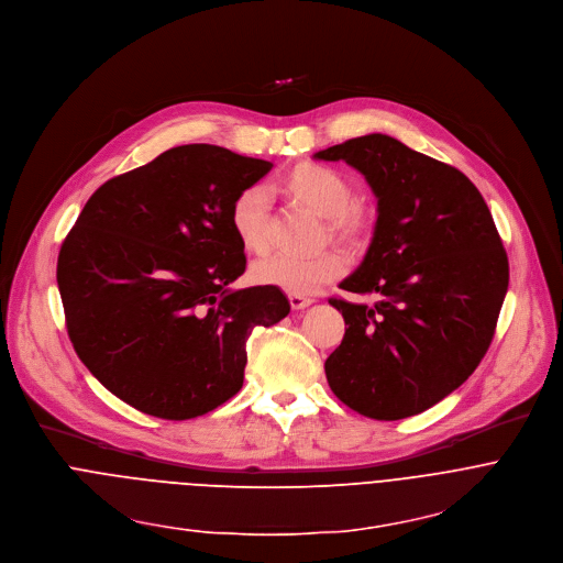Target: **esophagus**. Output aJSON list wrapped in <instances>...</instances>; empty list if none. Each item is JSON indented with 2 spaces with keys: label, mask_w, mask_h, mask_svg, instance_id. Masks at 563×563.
<instances>
[{
  "label": "esophagus",
  "mask_w": 563,
  "mask_h": 563,
  "mask_svg": "<svg viewBox=\"0 0 563 563\" xmlns=\"http://www.w3.org/2000/svg\"><path fill=\"white\" fill-rule=\"evenodd\" d=\"M288 301H290V308H292V310H301V308L313 303V299L303 297V295H297V292H290V295H288Z\"/></svg>",
  "instance_id": "1"
}]
</instances>
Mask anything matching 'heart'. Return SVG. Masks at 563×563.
Here are the masks:
<instances>
[{
    "mask_svg": "<svg viewBox=\"0 0 563 563\" xmlns=\"http://www.w3.org/2000/svg\"><path fill=\"white\" fill-rule=\"evenodd\" d=\"M282 187L295 201L324 217L329 239L349 247L368 241L376 217L364 203L353 201V187L340 172L320 163H299L284 174ZM228 221L243 250L262 253L268 243V203L260 187H247L234 197ZM344 266V257L333 247L310 257L266 255L250 266V279L260 286L308 295L340 277Z\"/></svg>",
    "mask_w": 563,
    "mask_h": 563,
    "instance_id": "heart-1",
    "label": "heart"
}]
</instances>
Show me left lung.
I'll list each match as a JSON object with an SVG mask.
<instances>
[{
	"mask_svg": "<svg viewBox=\"0 0 563 563\" xmlns=\"http://www.w3.org/2000/svg\"><path fill=\"white\" fill-rule=\"evenodd\" d=\"M364 174L378 221L360 268L331 297L346 324L327 380L353 411L400 420L441 402L483 360L510 266L476 185L456 167L368 134L316 154Z\"/></svg>",
	"mask_w": 563,
	"mask_h": 563,
	"instance_id": "1",
	"label": "left lung"
}]
</instances>
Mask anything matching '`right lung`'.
<instances>
[{
    "label": "right lung",
    "mask_w": 563,
    "mask_h": 563,
    "mask_svg": "<svg viewBox=\"0 0 563 563\" xmlns=\"http://www.w3.org/2000/svg\"><path fill=\"white\" fill-rule=\"evenodd\" d=\"M273 167L180 145L109 178L62 241L57 288L78 357L122 402L203 416L243 385L255 327L290 313L279 288L232 290L245 255L228 212Z\"/></svg>",
    "instance_id": "1"
}]
</instances>
